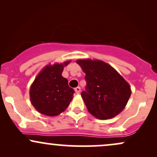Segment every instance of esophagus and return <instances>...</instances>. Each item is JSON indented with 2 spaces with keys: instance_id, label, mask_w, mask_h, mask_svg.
<instances>
[{
  "instance_id": "esophagus-1",
  "label": "esophagus",
  "mask_w": 157,
  "mask_h": 157,
  "mask_svg": "<svg viewBox=\"0 0 157 157\" xmlns=\"http://www.w3.org/2000/svg\"><path fill=\"white\" fill-rule=\"evenodd\" d=\"M80 90H81L80 87H79V86H78V87L75 88V92H76V94H80Z\"/></svg>"
}]
</instances>
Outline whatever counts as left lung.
Masks as SVG:
<instances>
[{"label": "left lung", "instance_id": "8db88e82", "mask_svg": "<svg viewBox=\"0 0 157 157\" xmlns=\"http://www.w3.org/2000/svg\"><path fill=\"white\" fill-rule=\"evenodd\" d=\"M86 73V86L81 93L89 112L100 120L119 114L131 94L130 86L109 64L101 60L77 61Z\"/></svg>", "mask_w": 157, "mask_h": 157}]
</instances>
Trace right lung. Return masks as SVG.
Returning <instances> with one entry per match:
<instances>
[{
  "instance_id": "add662e5",
  "label": "right lung",
  "mask_w": 157,
  "mask_h": 157,
  "mask_svg": "<svg viewBox=\"0 0 157 157\" xmlns=\"http://www.w3.org/2000/svg\"><path fill=\"white\" fill-rule=\"evenodd\" d=\"M63 64L46 66L37 75L30 88L32 104L40 113L57 116L67 109L75 91L68 86L67 79L62 76Z\"/></svg>"
}]
</instances>
